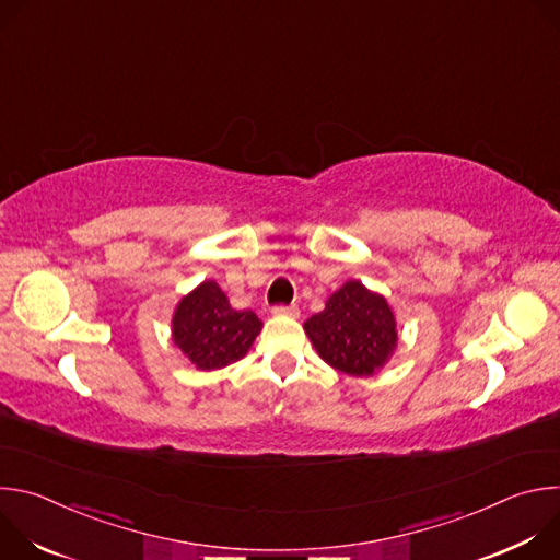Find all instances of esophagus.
Returning a JSON list of instances; mask_svg holds the SVG:
<instances>
[{"label":"esophagus","instance_id":"34e87169","mask_svg":"<svg viewBox=\"0 0 560 560\" xmlns=\"http://www.w3.org/2000/svg\"><path fill=\"white\" fill-rule=\"evenodd\" d=\"M275 316H296L299 314V307L292 303V305H272L270 310Z\"/></svg>","mask_w":560,"mask_h":560}]
</instances>
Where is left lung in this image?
<instances>
[{"label": "left lung", "mask_w": 560, "mask_h": 560, "mask_svg": "<svg viewBox=\"0 0 560 560\" xmlns=\"http://www.w3.org/2000/svg\"><path fill=\"white\" fill-rule=\"evenodd\" d=\"M303 328L318 357L352 376L374 374L396 346V322L387 301L359 281L337 290L326 310L310 316Z\"/></svg>", "instance_id": "8db88e82"}]
</instances>
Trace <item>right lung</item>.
Listing matches in <instances>:
<instances>
[{
	"label": "right lung",
	"mask_w": 560,
	"mask_h": 560,
	"mask_svg": "<svg viewBox=\"0 0 560 560\" xmlns=\"http://www.w3.org/2000/svg\"><path fill=\"white\" fill-rule=\"evenodd\" d=\"M261 326L253 310H234L214 281H203L177 305L173 341L199 370H219L250 350Z\"/></svg>",
	"instance_id": "add662e5"
}]
</instances>
